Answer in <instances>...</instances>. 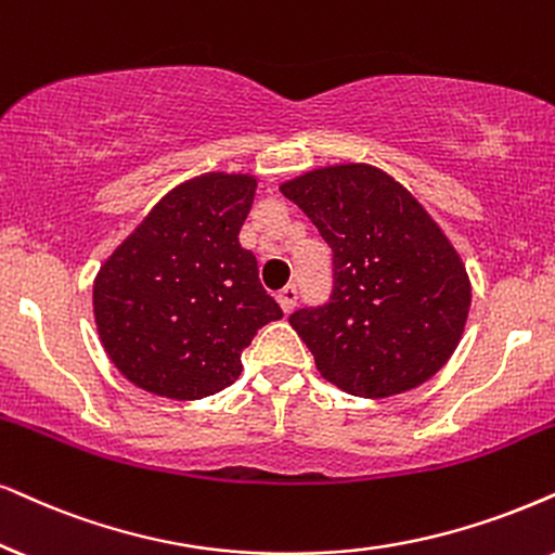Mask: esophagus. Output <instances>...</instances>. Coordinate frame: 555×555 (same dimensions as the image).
<instances>
[{"label": "esophagus", "instance_id": "obj_1", "mask_svg": "<svg viewBox=\"0 0 555 555\" xmlns=\"http://www.w3.org/2000/svg\"><path fill=\"white\" fill-rule=\"evenodd\" d=\"M297 299H299V289H297V286H286V289L279 292V297H276L279 307H282L284 314H289V312L294 310V307H297Z\"/></svg>", "mask_w": 555, "mask_h": 555}]
</instances>
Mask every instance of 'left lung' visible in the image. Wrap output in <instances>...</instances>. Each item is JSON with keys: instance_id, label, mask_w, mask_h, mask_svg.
I'll return each instance as SVG.
<instances>
[{"instance_id": "8db88e82", "label": "left lung", "mask_w": 555, "mask_h": 555, "mask_svg": "<svg viewBox=\"0 0 555 555\" xmlns=\"http://www.w3.org/2000/svg\"><path fill=\"white\" fill-rule=\"evenodd\" d=\"M333 250V292L292 327L330 384L353 397L402 395L438 374L472 307L461 256L406 189L366 164L282 184Z\"/></svg>"}]
</instances>
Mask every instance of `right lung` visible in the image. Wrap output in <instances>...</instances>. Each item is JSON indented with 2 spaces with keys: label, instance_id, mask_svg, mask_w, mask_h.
Segmentation results:
<instances>
[{
  "label": "right lung",
  "instance_id": "1",
  "mask_svg": "<svg viewBox=\"0 0 555 555\" xmlns=\"http://www.w3.org/2000/svg\"><path fill=\"white\" fill-rule=\"evenodd\" d=\"M254 194L248 173L184 181L96 273L100 340L135 387L168 399L222 391L258 327L284 318L237 241Z\"/></svg>",
  "mask_w": 555,
  "mask_h": 555
}]
</instances>
